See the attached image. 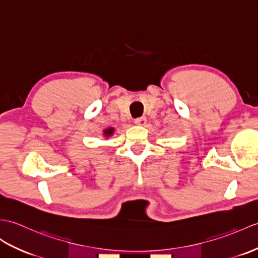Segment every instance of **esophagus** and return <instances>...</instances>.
I'll return each mask as SVG.
<instances>
[{
    "label": "esophagus",
    "mask_w": 258,
    "mask_h": 258,
    "mask_svg": "<svg viewBox=\"0 0 258 258\" xmlns=\"http://www.w3.org/2000/svg\"><path fill=\"white\" fill-rule=\"evenodd\" d=\"M135 124L139 125V126H144V125L146 124V117L142 116V117L135 118Z\"/></svg>",
    "instance_id": "esophagus-1"
}]
</instances>
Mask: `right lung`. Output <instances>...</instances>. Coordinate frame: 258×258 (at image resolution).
Instances as JSON below:
<instances>
[{
  "instance_id": "right-lung-1",
  "label": "right lung",
  "mask_w": 258,
  "mask_h": 258,
  "mask_svg": "<svg viewBox=\"0 0 258 258\" xmlns=\"http://www.w3.org/2000/svg\"><path fill=\"white\" fill-rule=\"evenodd\" d=\"M114 127H107L103 131V136L105 137V139H107V137H111L113 134H114Z\"/></svg>"
}]
</instances>
